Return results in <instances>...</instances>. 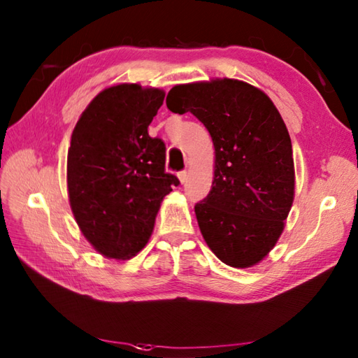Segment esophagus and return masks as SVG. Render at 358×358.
I'll return each instance as SVG.
<instances>
[{"label": "esophagus", "instance_id": "34e87169", "mask_svg": "<svg viewBox=\"0 0 358 358\" xmlns=\"http://www.w3.org/2000/svg\"><path fill=\"white\" fill-rule=\"evenodd\" d=\"M178 180H180V183H181V185H185V183H186V180H187V172H186V171H181V172H178Z\"/></svg>", "mask_w": 358, "mask_h": 358}]
</instances>
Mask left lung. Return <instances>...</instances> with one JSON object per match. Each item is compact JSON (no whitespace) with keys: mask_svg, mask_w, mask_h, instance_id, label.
<instances>
[{"mask_svg":"<svg viewBox=\"0 0 358 358\" xmlns=\"http://www.w3.org/2000/svg\"><path fill=\"white\" fill-rule=\"evenodd\" d=\"M167 109L191 112L215 149L212 189L195 204L204 241L232 268L260 263L275 246L292 208L291 136L263 90L232 78L173 86Z\"/></svg>","mask_w":358,"mask_h":358,"instance_id":"8db88e82","label":"left lung"}]
</instances>
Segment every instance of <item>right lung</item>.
<instances>
[{
	"label": "right lung",
	"instance_id": "add662e5",
	"mask_svg": "<svg viewBox=\"0 0 358 358\" xmlns=\"http://www.w3.org/2000/svg\"><path fill=\"white\" fill-rule=\"evenodd\" d=\"M164 90L135 83L101 90L81 113L67 152V192L80 231L96 252L129 260L146 246L164 196L180 181L148 127Z\"/></svg>",
	"mask_w": 358,
	"mask_h": 358
}]
</instances>
